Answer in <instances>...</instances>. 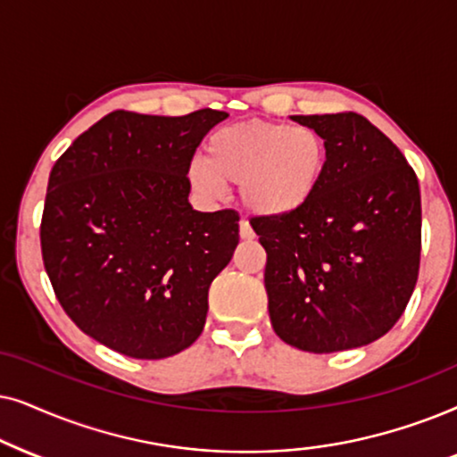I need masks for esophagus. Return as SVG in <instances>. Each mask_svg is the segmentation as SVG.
<instances>
[{
    "label": "esophagus",
    "instance_id": "34e87169",
    "mask_svg": "<svg viewBox=\"0 0 457 457\" xmlns=\"http://www.w3.org/2000/svg\"><path fill=\"white\" fill-rule=\"evenodd\" d=\"M240 238L242 240H253L254 238V232H253L251 223H248L246 219H240Z\"/></svg>",
    "mask_w": 457,
    "mask_h": 457
}]
</instances>
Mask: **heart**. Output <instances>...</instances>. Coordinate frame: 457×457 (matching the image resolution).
Segmentation results:
<instances>
[{
  "label": "heart",
  "instance_id": "heart-1",
  "mask_svg": "<svg viewBox=\"0 0 457 457\" xmlns=\"http://www.w3.org/2000/svg\"><path fill=\"white\" fill-rule=\"evenodd\" d=\"M209 156H196L187 178L200 196L217 200L228 181L240 184L248 211L282 217L301 211L315 196L328 165V145L312 127L286 123L229 125L206 144Z\"/></svg>",
  "mask_w": 457,
  "mask_h": 457
}]
</instances>
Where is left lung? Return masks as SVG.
I'll return each instance as SVG.
<instances>
[{
  "label": "left lung",
  "mask_w": 457,
  "mask_h": 457,
  "mask_svg": "<svg viewBox=\"0 0 457 457\" xmlns=\"http://www.w3.org/2000/svg\"><path fill=\"white\" fill-rule=\"evenodd\" d=\"M328 145L315 196L282 217H253L267 253L273 332L309 353L370 345L397 324L413 292L422 206L401 150L357 112L296 114Z\"/></svg>",
  "instance_id": "8db88e82"
}]
</instances>
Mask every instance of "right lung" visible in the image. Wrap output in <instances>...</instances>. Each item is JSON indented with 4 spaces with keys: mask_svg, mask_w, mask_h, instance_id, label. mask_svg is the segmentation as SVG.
Listing matches in <instances>:
<instances>
[{
    "mask_svg": "<svg viewBox=\"0 0 457 457\" xmlns=\"http://www.w3.org/2000/svg\"><path fill=\"white\" fill-rule=\"evenodd\" d=\"M223 111H114L52 167L41 254L81 330L133 360H165L203 332L209 286L238 246V212L194 211L187 167Z\"/></svg>",
    "mask_w": 457,
    "mask_h": 457,
    "instance_id": "obj_1",
    "label": "right lung"
}]
</instances>
